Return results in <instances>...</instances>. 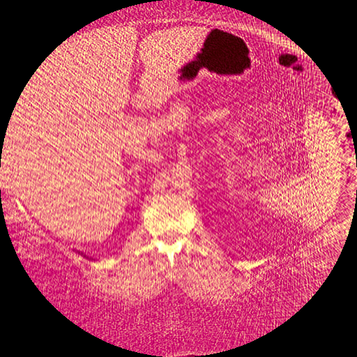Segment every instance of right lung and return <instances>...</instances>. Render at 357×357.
Listing matches in <instances>:
<instances>
[{"mask_svg": "<svg viewBox=\"0 0 357 357\" xmlns=\"http://www.w3.org/2000/svg\"><path fill=\"white\" fill-rule=\"evenodd\" d=\"M77 253H79V255H80V256H83V257H86V259H89V257H88V256H86V255H83V253H82V252H77Z\"/></svg>", "mask_w": 357, "mask_h": 357, "instance_id": "1", "label": "right lung"}]
</instances>
